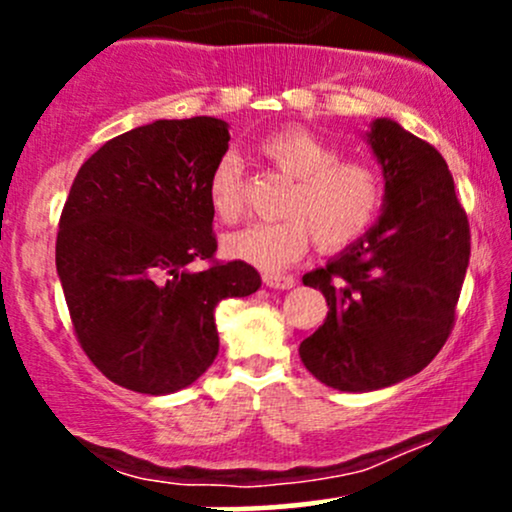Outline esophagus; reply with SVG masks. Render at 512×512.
<instances>
[{
    "label": "esophagus",
    "instance_id": "esophagus-1",
    "mask_svg": "<svg viewBox=\"0 0 512 512\" xmlns=\"http://www.w3.org/2000/svg\"><path fill=\"white\" fill-rule=\"evenodd\" d=\"M264 284L269 286V289H291L293 284H296V279H293L291 274H264Z\"/></svg>",
    "mask_w": 512,
    "mask_h": 512
}]
</instances>
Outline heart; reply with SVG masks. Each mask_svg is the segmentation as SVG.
Segmentation results:
<instances>
[{
    "label": "heart",
    "mask_w": 512,
    "mask_h": 512,
    "mask_svg": "<svg viewBox=\"0 0 512 512\" xmlns=\"http://www.w3.org/2000/svg\"><path fill=\"white\" fill-rule=\"evenodd\" d=\"M257 151L291 180L276 223H250L231 233L223 248L231 257L267 274L284 272L308 252L342 250L373 226L385 202L380 173L366 161L342 158L313 129L293 125L267 134ZM209 204L221 221H236L243 209V168L236 154H223L209 175Z\"/></svg>",
    "instance_id": "1"
}]
</instances>
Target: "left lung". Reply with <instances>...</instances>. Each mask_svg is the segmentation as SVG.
I'll use <instances>...</instances> for the list:
<instances>
[{"label":"left lung","mask_w":512,"mask_h":512,"mask_svg":"<svg viewBox=\"0 0 512 512\" xmlns=\"http://www.w3.org/2000/svg\"><path fill=\"white\" fill-rule=\"evenodd\" d=\"M368 144L383 166L378 223L327 267L303 276L330 313L303 339V366L342 392H370L416 375L448 342L467 274V211L436 146L380 117Z\"/></svg>","instance_id":"left-lung-1"}]
</instances>
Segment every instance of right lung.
<instances>
[{
    "label": "right lung",
    "mask_w": 512,
    "mask_h": 512,
    "mask_svg": "<svg viewBox=\"0 0 512 512\" xmlns=\"http://www.w3.org/2000/svg\"><path fill=\"white\" fill-rule=\"evenodd\" d=\"M216 117L156 120L105 142L64 202L55 262L74 334L108 380L142 395L192 385L219 354L214 310L262 279L216 260L209 175L228 151ZM190 261H207L190 273Z\"/></svg>",
    "instance_id": "obj_1"
}]
</instances>
